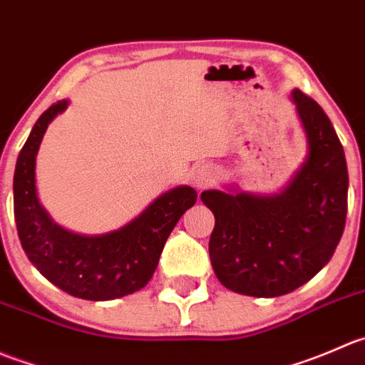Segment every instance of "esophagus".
Listing matches in <instances>:
<instances>
[{"label": "esophagus", "mask_w": 365, "mask_h": 365, "mask_svg": "<svg viewBox=\"0 0 365 365\" xmlns=\"http://www.w3.org/2000/svg\"><path fill=\"white\" fill-rule=\"evenodd\" d=\"M216 182V170L211 165H202L193 172V184L197 190H207Z\"/></svg>", "instance_id": "1"}]
</instances>
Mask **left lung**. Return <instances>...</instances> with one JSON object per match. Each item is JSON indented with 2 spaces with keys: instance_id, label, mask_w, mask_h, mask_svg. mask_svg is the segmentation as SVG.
Here are the masks:
<instances>
[{
  "instance_id": "1",
  "label": "left lung",
  "mask_w": 365,
  "mask_h": 365,
  "mask_svg": "<svg viewBox=\"0 0 365 365\" xmlns=\"http://www.w3.org/2000/svg\"><path fill=\"white\" fill-rule=\"evenodd\" d=\"M309 156L286 190L273 197L209 190L215 215L209 257L234 293L275 298L309 282L331 259L348 211V167L342 143L323 108L294 90Z\"/></svg>"
}]
</instances>
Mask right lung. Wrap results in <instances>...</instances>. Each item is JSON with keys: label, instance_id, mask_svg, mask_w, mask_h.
Instances as JSON below:
<instances>
[{"label": "right lung", "instance_id": "obj_1", "mask_svg": "<svg viewBox=\"0 0 365 365\" xmlns=\"http://www.w3.org/2000/svg\"><path fill=\"white\" fill-rule=\"evenodd\" d=\"M67 104L58 101L38 117L17 158V234L31 264L61 291L83 300H115L147 286L175 223L197 202V191L190 186L174 187L131 223L104 236H79L61 229L38 202L35 156L48 124Z\"/></svg>", "mask_w": 365, "mask_h": 365}]
</instances>
